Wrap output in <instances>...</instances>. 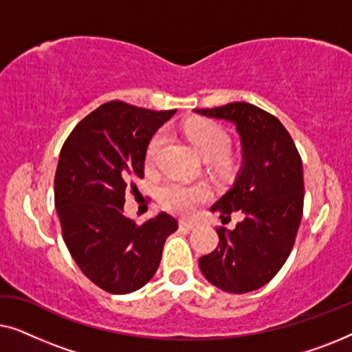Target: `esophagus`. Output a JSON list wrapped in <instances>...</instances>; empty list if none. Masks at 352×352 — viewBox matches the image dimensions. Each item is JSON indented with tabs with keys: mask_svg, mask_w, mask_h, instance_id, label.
Masks as SVG:
<instances>
[{
	"mask_svg": "<svg viewBox=\"0 0 352 352\" xmlns=\"http://www.w3.org/2000/svg\"><path fill=\"white\" fill-rule=\"evenodd\" d=\"M197 226H199V224H197L195 221H187V219H182L179 223V228L182 230H194Z\"/></svg>",
	"mask_w": 352,
	"mask_h": 352,
	"instance_id": "esophagus-1",
	"label": "esophagus"
}]
</instances>
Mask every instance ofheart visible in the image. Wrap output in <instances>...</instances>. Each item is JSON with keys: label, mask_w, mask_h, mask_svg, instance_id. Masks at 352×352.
I'll list each match as a JSON object with an SVG mask.
<instances>
[{"label": "heart", "mask_w": 352, "mask_h": 352, "mask_svg": "<svg viewBox=\"0 0 352 352\" xmlns=\"http://www.w3.org/2000/svg\"><path fill=\"white\" fill-rule=\"evenodd\" d=\"M182 133L192 144L195 152L205 160H224V153L230 146V136L223 126L211 120L195 118L184 123ZM165 144V133L160 131L151 139L147 146L146 158L148 163L155 162ZM206 197L204 187H190L177 181H168L160 187V200L168 210L179 214H187L194 206Z\"/></svg>", "instance_id": "heart-1"}]
</instances>
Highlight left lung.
<instances>
[{"label": "left lung", "instance_id": "1", "mask_svg": "<svg viewBox=\"0 0 352 352\" xmlns=\"http://www.w3.org/2000/svg\"><path fill=\"white\" fill-rule=\"evenodd\" d=\"M226 120L242 144V165L230 189L211 206L221 221L242 213L235 229L219 228V247L199 259L206 280L228 293L266 285L290 256L302 216L305 182L295 142L274 115L248 102L197 109Z\"/></svg>", "mask_w": 352, "mask_h": 352}]
</instances>
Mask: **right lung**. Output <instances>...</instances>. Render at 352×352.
I'll use <instances>...</instances> for the list:
<instances>
[{"label":"right lung","mask_w":352,"mask_h":352,"mask_svg":"<svg viewBox=\"0 0 352 352\" xmlns=\"http://www.w3.org/2000/svg\"><path fill=\"white\" fill-rule=\"evenodd\" d=\"M175 113L113 100L81 120L62 146L54 201L64 242L81 272L113 295L151 280L177 229L166 213L138 226L123 210L124 192L144 177L148 142Z\"/></svg>","instance_id":"right-lung-1"}]
</instances>
